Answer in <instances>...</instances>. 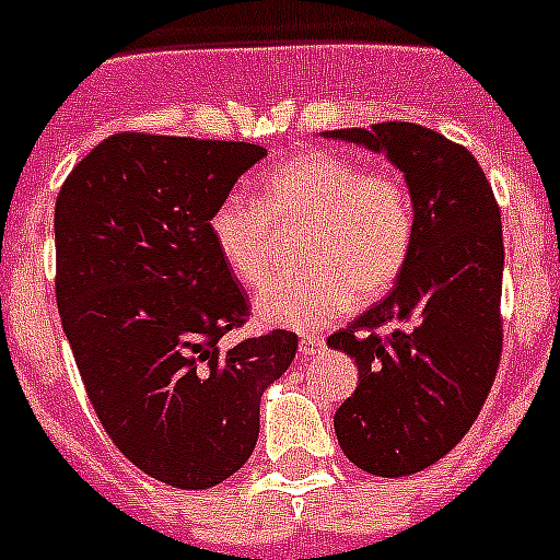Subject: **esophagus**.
<instances>
[{
	"label": "esophagus",
	"mask_w": 560,
	"mask_h": 560,
	"mask_svg": "<svg viewBox=\"0 0 560 560\" xmlns=\"http://www.w3.org/2000/svg\"><path fill=\"white\" fill-rule=\"evenodd\" d=\"M298 351H301V359H315L326 351V339L323 337H304L298 342Z\"/></svg>",
	"instance_id": "esophagus-1"
}]
</instances>
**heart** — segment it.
<instances>
[{
  "label": "heart",
  "instance_id": "obj_1",
  "mask_svg": "<svg viewBox=\"0 0 560 560\" xmlns=\"http://www.w3.org/2000/svg\"><path fill=\"white\" fill-rule=\"evenodd\" d=\"M273 226H304V270L270 279L254 310L270 326L312 331L342 315L353 298L375 301L395 287L415 248L417 209L395 171H364L337 151H306L270 171L256 198L232 192L212 209V243L243 287L268 279Z\"/></svg>",
  "mask_w": 560,
  "mask_h": 560
}]
</instances>
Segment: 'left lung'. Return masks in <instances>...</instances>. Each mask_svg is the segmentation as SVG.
<instances>
[{"label": "left lung", "instance_id": "8db88e82", "mask_svg": "<svg viewBox=\"0 0 560 560\" xmlns=\"http://www.w3.org/2000/svg\"><path fill=\"white\" fill-rule=\"evenodd\" d=\"M386 151L406 174L417 237L384 301L328 348L351 353L359 386L334 415L359 469L404 478L447 456L483 409L503 353V221L483 168L456 140L409 121L331 129Z\"/></svg>", "mask_w": 560, "mask_h": 560}]
</instances>
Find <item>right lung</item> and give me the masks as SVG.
I'll list each match as a JSON object with an SVG mask.
<instances>
[{
    "mask_svg": "<svg viewBox=\"0 0 560 560\" xmlns=\"http://www.w3.org/2000/svg\"><path fill=\"white\" fill-rule=\"evenodd\" d=\"M265 154L118 132L57 192L55 295L88 400L113 445L176 489L218 486L248 462L259 398L298 351L287 328L221 342L250 310L209 218Z\"/></svg>",
    "mask_w": 560,
    "mask_h": 560,
    "instance_id": "1",
    "label": "right lung"
}]
</instances>
